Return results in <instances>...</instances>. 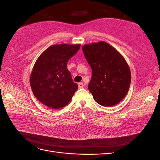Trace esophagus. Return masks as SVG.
Instances as JSON below:
<instances>
[{
	"instance_id": "1",
	"label": "esophagus",
	"mask_w": 160,
	"mask_h": 160,
	"mask_svg": "<svg viewBox=\"0 0 160 160\" xmlns=\"http://www.w3.org/2000/svg\"><path fill=\"white\" fill-rule=\"evenodd\" d=\"M78 86H79V89H81V88H83V87L85 86V85L83 84V83H82V82H81V83H79L78 84Z\"/></svg>"
}]
</instances>
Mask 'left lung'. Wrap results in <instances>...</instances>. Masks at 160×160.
I'll use <instances>...</instances> for the list:
<instances>
[{"instance_id":"obj_1","label":"left lung","mask_w":160,"mask_h":160,"mask_svg":"<svg viewBox=\"0 0 160 160\" xmlns=\"http://www.w3.org/2000/svg\"><path fill=\"white\" fill-rule=\"evenodd\" d=\"M82 49L92 70L88 89L95 101L105 107L118 104L126 96L131 83L127 61L105 41L84 45Z\"/></svg>"}]
</instances>
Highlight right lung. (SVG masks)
Listing matches in <instances>:
<instances>
[{
    "instance_id": "add662e5",
    "label": "right lung",
    "mask_w": 160,
    "mask_h": 160,
    "mask_svg": "<svg viewBox=\"0 0 160 160\" xmlns=\"http://www.w3.org/2000/svg\"><path fill=\"white\" fill-rule=\"evenodd\" d=\"M80 47V44L51 45L37 59L30 84L35 98L47 107L55 109L65 107L78 89L67 69V62Z\"/></svg>"
}]
</instances>
